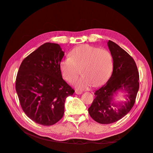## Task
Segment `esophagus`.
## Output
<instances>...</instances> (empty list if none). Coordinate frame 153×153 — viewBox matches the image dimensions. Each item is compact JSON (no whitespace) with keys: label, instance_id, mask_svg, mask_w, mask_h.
I'll return each mask as SVG.
<instances>
[{"label":"esophagus","instance_id":"esophagus-1","mask_svg":"<svg viewBox=\"0 0 153 153\" xmlns=\"http://www.w3.org/2000/svg\"><path fill=\"white\" fill-rule=\"evenodd\" d=\"M75 94H82V92H81V91H75Z\"/></svg>","mask_w":153,"mask_h":153}]
</instances>
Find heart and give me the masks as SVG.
<instances>
[{
  "label": "heart",
  "mask_w": 153,
  "mask_h": 153,
  "mask_svg": "<svg viewBox=\"0 0 153 153\" xmlns=\"http://www.w3.org/2000/svg\"><path fill=\"white\" fill-rule=\"evenodd\" d=\"M64 80L73 83L80 72L83 75L75 84L79 89H87L92 84L98 86L107 80L113 69V59L106 49L83 45L73 49L70 57L63 59L60 64Z\"/></svg>",
  "instance_id": "1"
}]
</instances>
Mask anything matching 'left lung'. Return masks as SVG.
Instances as JSON below:
<instances>
[{
	"instance_id": "1",
	"label": "left lung",
	"mask_w": 153,
	"mask_h": 153,
	"mask_svg": "<svg viewBox=\"0 0 153 153\" xmlns=\"http://www.w3.org/2000/svg\"><path fill=\"white\" fill-rule=\"evenodd\" d=\"M113 59V72L107 82L94 92L95 98L88 108L90 116L100 124H110L124 117L135 103L139 89V74L136 63L126 51L112 41L107 42ZM119 92L124 102H116Z\"/></svg>"
}]
</instances>
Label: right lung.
Segmentation results:
<instances>
[{
  "mask_svg": "<svg viewBox=\"0 0 153 153\" xmlns=\"http://www.w3.org/2000/svg\"><path fill=\"white\" fill-rule=\"evenodd\" d=\"M61 46L46 43L22 61L16 91L25 114L35 123L51 126L63 117L67 97L75 91L62 79Z\"/></svg>",
  "mask_w": 153,
  "mask_h": 153,
  "instance_id": "obj_1",
  "label": "right lung"
}]
</instances>
